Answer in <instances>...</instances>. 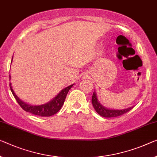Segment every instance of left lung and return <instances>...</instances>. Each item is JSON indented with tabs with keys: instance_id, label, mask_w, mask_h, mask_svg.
<instances>
[{
	"instance_id": "1",
	"label": "left lung",
	"mask_w": 157,
	"mask_h": 157,
	"mask_svg": "<svg viewBox=\"0 0 157 157\" xmlns=\"http://www.w3.org/2000/svg\"><path fill=\"white\" fill-rule=\"evenodd\" d=\"M92 104L96 112L105 118H111V117H119L121 115L126 114L130 110H131L133 107H129L128 109H122V110H113V109H108L107 108L104 107L101 104L98 102L96 93H93L92 96Z\"/></svg>"
}]
</instances>
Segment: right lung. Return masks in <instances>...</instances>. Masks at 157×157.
<instances>
[{
	"label": "right lung",
	"mask_w": 157,
	"mask_h": 157,
	"mask_svg": "<svg viewBox=\"0 0 157 157\" xmlns=\"http://www.w3.org/2000/svg\"><path fill=\"white\" fill-rule=\"evenodd\" d=\"M72 86H73V85H71L63 89L53 100L48 103L39 106H33L23 102L22 101L20 100L17 96L16 95V94L14 93L13 88H12L11 83H10V88L12 93H13V96L16 99L17 102L20 105V107L26 112H29L31 114L34 115L40 116V117H50V116L54 115L58 112L59 109L62 108V105H63L67 93H68L69 90H70Z\"/></svg>",
	"instance_id": "right-lung-1"
}]
</instances>
